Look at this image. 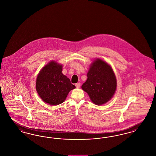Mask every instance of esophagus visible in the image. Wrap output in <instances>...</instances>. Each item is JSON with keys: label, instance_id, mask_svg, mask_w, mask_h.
I'll list each match as a JSON object with an SVG mask.
<instances>
[{"label": "esophagus", "instance_id": "34e87169", "mask_svg": "<svg viewBox=\"0 0 156 156\" xmlns=\"http://www.w3.org/2000/svg\"><path fill=\"white\" fill-rule=\"evenodd\" d=\"M80 83H75V86H76V88H79L80 87Z\"/></svg>", "mask_w": 156, "mask_h": 156}]
</instances>
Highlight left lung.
Returning a JSON list of instances; mask_svg holds the SVG:
<instances>
[{"mask_svg": "<svg viewBox=\"0 0 156 156\" xmlns=\"http://www.w3.org/2000/svg\"><path fill=\"white\" fill-rule=\"evenodd\" d=\"M88 79L82 85L90 100L101 105L108 102L116 89V78L111 67L100 59H97L91 65Z\"/></svg>", "mask_w": 156, "mask_h": 156, "instance_id": "left-lung-1", "label": "left lung"}]
</instances>
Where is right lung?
<instances>
[{
    "instance_id": "add662e5",
    "label": "right lung",
    "mask_w": 156,
    "mask_h": 156,
    "mask_svg": "<svg viewBox=\"0 0 156 156\" xmlns=\"http://www.w3.org/2000/svg\"><path fill=\"white\" fill-rule=\"evenodd\" d=\"M62 67L51 61L43 68L37 76V93L47 104L58 105L62 103L69 92L75 88L70 80L62 74Z\"/></svg>"
}]
</instances>
